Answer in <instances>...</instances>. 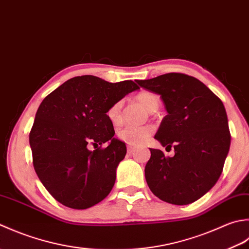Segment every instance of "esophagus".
<instances>
[{"label":"esophagus","mask_w":249,"mask_h":249,"mask_svg":"<svg viewBox=\"0 0 249 249\" xmlns=\"http://www.w3.org/2000/svg\"><path fill=\"white\" fill-rule=\"evenodd\" d=\"M135 149H136V148H135L134 146H131V145H128V146H126V150H128V153H129V154H132V153H133V151H134Z\"/></svg>","instance_id":"esophagus-1"}]
</instances>
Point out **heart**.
<instances>
[{
	"label": "heart",
	"instance_id": "1",
	"mask_svg": "<svg viewBox=\"0 0 249 249\" xmlns=\"http://www.w3.org/2000/svg\"><path fill=\"white\" fill-rule=\"evenodd\" d=\"M135 100L149 111H156L159 107V96L154 92H150V91H142V92L135 95ZM121 108H123V102L118 101V102L111 104L107 111H106V116H107L110 124L116 126L123 123ZM153 132L154 129L149 125L141 126V128L125 126V128L121 129L118 132V138L123 142H124L125 144L139 146L145 144L146 142L149 140L151 134H153Z\"/></svg>",
	"mask_w": 249,
	"mask_h": 249
}]
</instances>
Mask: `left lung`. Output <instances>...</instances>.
Returning a JSON list of instances; mask_svg holds the SVG:
<instances>
[{
    "mask_svg": "<svg viewBox=\"0 0 249 249\" xmlns=\"http://www.w3.org/2000/svg\"><path fill=\"white\" fill-rule=\"evenodd\" d=\"M160 94L167 111L155 139L174 157L150 148L145 178L160 200L187 205L199 200L219 179L229 153L231 134L221 100L196 77L166 73L136 80Z\"/></svg>",
    "mask_w": 249,
    "mask_h": 249,
    "instance_id": "obj_1",
    "label": "left lung"
}]
</instances>
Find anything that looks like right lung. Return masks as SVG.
Returning a JSON list of instances; mask_svg holds the SVG:
<instances>
[{"label": "right lung", "mask_w": 249, "mask_h": 249, "mask_svg": "<svg viewBox=\"0 0 249 249\" xmlns=\"http://www.w3.org/2000/svg\"><path fill=\"white\" fill-rule=\"evenodd\" d=\"M136 89L132 80L111 84L84 75L67 80L40 103L29 135L33 166L61 204L86 210L109 195L126 147L114 138L106 111ZM107 140L110 145L102 147Z\"/></svg>", "instance_id": "1"}]
</instances>
